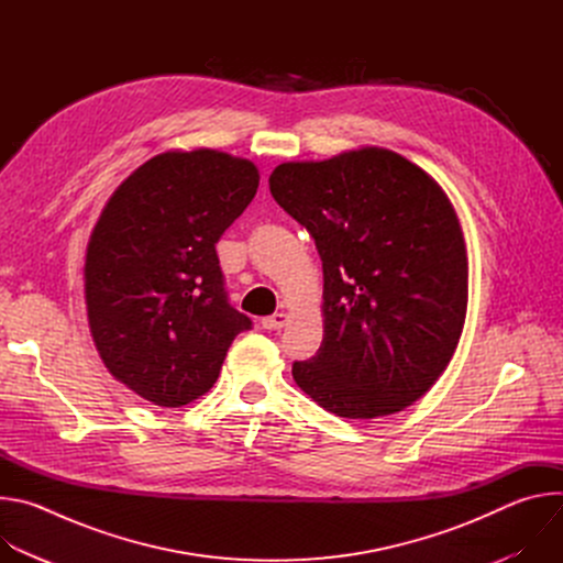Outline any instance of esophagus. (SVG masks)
<instances>
[{
  "label": "esophagus",
  "instance_id": "esophagus-1",
  "mask_svg": "<svg viewBox=\"0 0 563 563\" xmlns=\"http://www.w3.org/2000/svg\"><path fill=\"white\" fill-rule=\"evenodd\" d=\"M287 320H289V316L285 311H276V313L263 318V328L269 330V332L272 330H283L287 325Z\"/></svg>",
  "mask_w": 563,
  "mask_h": 563
}]
</instances>
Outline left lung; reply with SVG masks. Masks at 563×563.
<instances>
[{
    "mask_svg": "<svg viewBox=\"0 0 563 563\" xmlns=\"http://www.w3.org/2000/svg\"><path fill=\"white\" fill-rule=\"evenodd\" d=\"M274 200L323 261V343L296 385L343 419L406 410L445 372L467 311V250L441 185L380 146L283 163Z\"/></svg>",
    "mask_w": 563,
    "mask_h": 563,
    "instance_id": "8db88e82",
    "label": "left lung"
}]
</instances>
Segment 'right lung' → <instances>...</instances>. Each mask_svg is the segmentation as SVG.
<instances>
[{
  "instance_id": "add662e5",
  "label": "right lung",
  "mask_w": 563,
  "mask_h": 563,
  "mask_svg": "<svg viewBox=\"0 0 563 563\" xmlns=\"http://www.w3.org/2000/svg\"><path fill=\"white\" fill-rule=\"evenodd\" d=\"M261 183L252 159L165 151L109 198L87 245L85 300L115 380L159 408L207 394L252 320L227 302L216 243Z\"/></svg>"
}]
</instances>
